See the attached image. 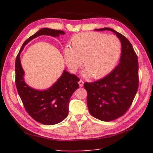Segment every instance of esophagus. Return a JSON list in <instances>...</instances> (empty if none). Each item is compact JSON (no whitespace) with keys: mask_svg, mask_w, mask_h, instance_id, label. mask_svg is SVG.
Masks as SVG:
<instances>
[{"mask_svg":"<svg viewBox=\"0 0 153 153\" xmlns=\"http://www.w3.org/2000/svg\"><path fill=\"white\" fill-rule=\"evenodd\" d=\"M83 83H84L83 81L82 80V79H80L79 82V86H80V87H83Z\"/></svg>","mask_w":153,"mask_h":153,"instance_id":"1","label":"esophagus"}]
</instances>
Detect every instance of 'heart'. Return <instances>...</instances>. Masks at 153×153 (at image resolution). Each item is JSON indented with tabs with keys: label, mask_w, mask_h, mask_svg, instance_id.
<instances>
[{
	"label": "heart",
	"mask_w": 153,
	"mask_h": 153,
	"mask_svg": "<svg viewBox=\"0 0 153 153\" xmlns=\"http://www.w3.org/2000/svg\"><path fill=\"white\" fill-rule=\"evenodd\" d=\"M70 43L71 48L66 47L64 50L68 69L76 72L84 60L86 68L83 76H92L96 79L104 77L114 69L121 53V43L118 37L98 32L75 35Z\"/></svg>",
	"instance_id": "1"
}]
</instances>
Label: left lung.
Masks as SVG:
<instances>
[{
	"mask_svg": "<svg viewBox=\"0 0 153 153\" xmlns=\"http://www.w3.org/2000/svg\"><path fill=\"white\" fill-rule=\"evenodd\" d=\"M97 31H111L122 45L120 64L108 75L94 82H85L87 103L91 116L105 122L112 121L128 111L139 87L138 58L130 42L111 28Z\"/></svg>",
	"mask_w": 153,
	"mask_h": 153,
	"instance_id": "obj_1",
	"label": "left lung"
}]
</instances>
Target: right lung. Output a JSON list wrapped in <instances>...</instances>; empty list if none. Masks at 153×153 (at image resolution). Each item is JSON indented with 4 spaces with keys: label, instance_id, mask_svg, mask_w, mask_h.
<instances>
[{
    "label": "right lung",
    "instance_id": "1",
    "mask_svg": "<svg viewBox=\"0 0 153 153\" xmlns=\"http://www.w3.org/2000/svg\"><path fill=\"white\" fill-rule=\"evenodd\" d=\"M65 34L63 31L42 28L28 38L19 50L16 58V85L19 97L27 112L35 121L45 125L60 123L68 115V106L73 93L79 88V79L76 75L66 70L49 89L35 90L25 83L24 71L21 65L20 53L29 42L40 35L59 37Z\"/></svg>",
    "mask_w": 153,
    "mask_h": 153
}]
</instances>
